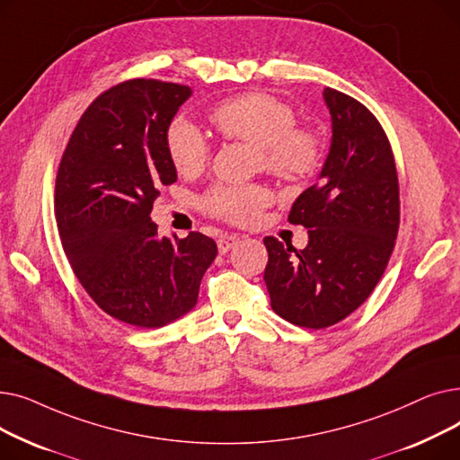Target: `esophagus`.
I'll list each match as a JSON object with an SVG mask.
<instances>
[{"label": "esophagus", "instance_id": "34e87169", "mask_svg": "<svg viewBox=\"0 0 460 460\" xmlns=\"http://www.w3.org/2000/svg\"><path fill=\"white\" fill-rule=\"evenodd\" d=\"M238 236L236 234H224L217 238V250H220V253H227L231 248H234L238 244Z\"/></svg>", "mask_w": 460, "mask_h": 460}]
</instances>
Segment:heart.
Wrapping results in <instances>:
<instances>
[{
    "label": "heart",
    "mask_w": 460,
    "mask_h": 460,
    "mask_svg": "<svg viewBox=\"0 0 460 460\" xmlns=\"http://www.w3.org/2000/svg\"><path fill=\"white\" fill-rule=\"evenodd\" d=\"M212 125L229 139L246 141L259 149L267 172L285 181H304L317 172L324 145L309 127H296V113L287 102L267 93H248L214 106ZM165 151L184 177L199 175L208 164L210 145L205 134L184 117L172 120L165 132ZM270 193L259 184L216 186L205 199L207 208L224 220L244 224L269 203Z\"/></svg>",
    "instance_id": "1"
}]
</instances>
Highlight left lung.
Wrapping results in <instances>:
<instances>
[{"label": "left lung", "instance_id": "1", "mask_svg": "<svg viewBox=\"0 0 460 460\" xmlns=\"http://www.w3.org/2000/svg\"><path fill=\"white\" fill-rule=\"evenodd\" d=\"M323 99L332 117L330 151L319 181L288 214V222L307 229V246L264 238L272 309L313 330L343 321L369 298L399 229L397 169L376 117L335 89L326 87Z\"/></svg>", "mask_w": 460, "mask_h": 460}]
</instances>
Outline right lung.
I'll return each instance as SVG.
<instances>
[{
	"mask_svg": "<svg viewBox=\"0 0 460 460\" xmlns=\"http://www.w3.org/2000/svg\"><path fill=\"white\" fill-rule=\"evenodd\" d=\"M191 89L130 80L82 115L56 181L63 250L87 295L110 317L139 328L173 323L198 304L217 255L212 238L160 236L151 220L160 186L177 181L165 132Z\"/></svg>",
	"mask_w": 460,
	"mask_h": 460,
	"instance_id": "1",
	"label": "right lung"
}]
</instances>
